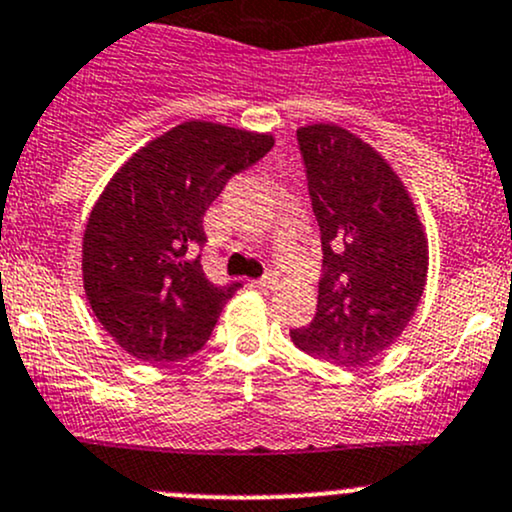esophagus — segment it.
Here are the masks:
<instances>
[{"label":"esophagus","mask_w":512,"mask_h":512,"mask_svg":"<svg viewBox=\"0 0 512 512\" xmlns=\"http://www.w3.org/2000/svg\"><path fill=\"white\" fill-rule=\"evenodd\" d=\"M257 287H260V289H274V287H277V277H274L272 272L262 274V277L257 279Z\"/></svg>","instance_id":"esophagus-1"}]
</instances>
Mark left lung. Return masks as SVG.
<instances>
[{
	"instance_id": "obj_1",
	"label": "left lung",
	"mask_w": 512,
	"mask_h": 512,
	"mask_svg": "<svg viewBox=\"0 0 512 512\" xmlns=\"http://www.w3.org/2000/svg\"><path fill=\"white\" fill-rule=\"evenodd\" d=\"M297 144L324 262L314 321L292 328V341L353 368L410 324L427 279V240L402 181L368 144L333 125L301 127Z\"/></svg>"
}]
</instances>
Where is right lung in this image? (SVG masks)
Returning a JSON list of instances; mask_svg holds the SVG:
<instances>
[{"mask_svg":"<svg viewBox=\"0 0 512 512\" xmlns=\"http://www.w3.org/2000/svg\"><path fill=\"white\" fill-rule=\"evenodd\" d=\"M272 144L270 134L184 122L139 149L102 191L83 238L85 294L129 355L176 363L206 346L242 282L215 284L203 272V215Z\"/></svg>","mask_w":512,"mask_h":512,"instance_id":"right-lung-1","label":"right lung"}]
</instances>
